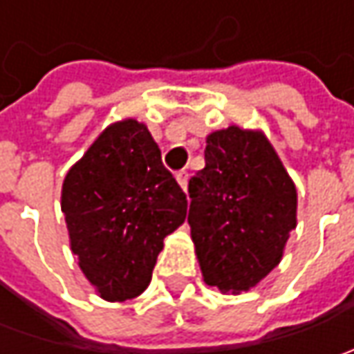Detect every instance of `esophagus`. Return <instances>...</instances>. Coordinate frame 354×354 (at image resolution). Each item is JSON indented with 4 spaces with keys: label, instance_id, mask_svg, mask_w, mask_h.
<instances>
[{
    "label": "esophagus",
    "instance_id": "esophagus-1",
    "mask_svg": "<svg viewBox=\"0 0 354 354\" xmlns=\"http://www.w3.org/2000/svg\"><path fill=\"white\" fill-rule=\"evenodd\" d=\"M175 179H177V183L181 185V189L187 191V183H189V173L187 171H179L177 175H175Z\"/></svg>",
    "mask_w": 354,
    "mask_h": 354
}]
</instances>
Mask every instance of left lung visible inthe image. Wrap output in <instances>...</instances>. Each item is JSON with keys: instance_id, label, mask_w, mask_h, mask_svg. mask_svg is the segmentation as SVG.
<instances>
[{"instance_id": "8db88e82", "label": "left lung", "mask_w": 354, "mask_h": 354, "mask_svg": "<svg viewBox=\"0 0 354 354\" xmlns=\"http://www.w3.org/2000/svg\"><path fill=\"white\" fill-rule=\"evenodd\" d=\"M189 197L187 221L207 286L248 292L281 262L297 226V191L262 129L211 131Z\"/></svg>"}]
</instances>
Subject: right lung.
I'll return each instance as SVG.
<instances>
[{"instance_id":"obj_1","label":"right lung","mask_w":354,"mask_h":354,"mask_svg":"<svg viewBox=\"0 0 354 354\" xmlns=\"http://www.w3.org/2000/svg\"><path fill=\"white\" fill-rule=\"evenodd\" d=\"M61 211L90 286L106 301H126L149 286L163 238L185 223L187 197L147 126L126 118L68 169Z\"/></svg>"}]
</instances>
